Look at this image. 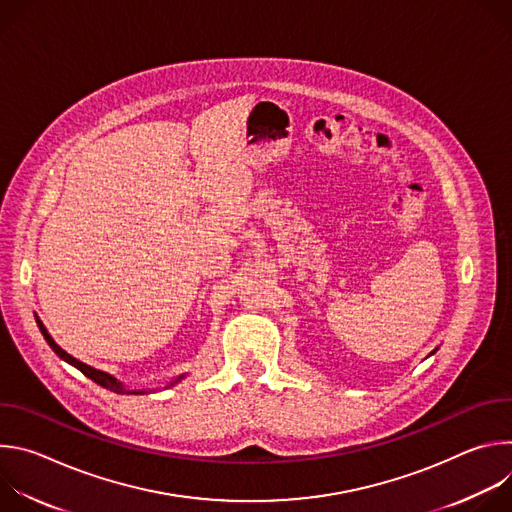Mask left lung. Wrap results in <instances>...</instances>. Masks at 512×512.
<instances>
[{
  "instance_id": "left-lung-1",
  "label": "left lung",
  "mask_w": 512,
  "mask_h": 512,
  "mask_svg": "<svg viewBox=\"0 0 512 512\" xmlns=\"http://www.w3.org/2000/svg\"><path fill=\"white\" fill-rule=\"evenodd\" d=\"M435 350H437V348H435ZM435 350H431V354H433V352H435ZM431 354H429V356H431Z\"/></svg>"
}]
</instances>
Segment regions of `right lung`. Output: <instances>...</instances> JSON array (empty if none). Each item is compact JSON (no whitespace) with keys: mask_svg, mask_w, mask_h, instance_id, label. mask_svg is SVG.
Wrapping results in <instances>:
<instances>
[{"mask_svg":"<svg viewBox=\"0 0 512 512\" xmlns=\"http://www.w3.org/2000/svg\"><path fill=\"white\" fill-rule=\"evenodd\" d=\"M36 322H38V328H40V332L44 334V338H46V342H48V346L64 360V362H68V364H72V367L75 369H79L85 377H89L91 381H95L97 385H101V387H105V389H109V391H113V393H119V395H145V393H152V391H158V389H127L121 381H117L113 375H109V373H105V371H99V369H93V367H89V364H85V362H81V360H77L75 356H70L66 350H62L56 342H54V338L48 334V330H46V326L42 324V320L36 316ZM182 379H186V375H180V377H176L174 381H170L164 389H170V387H174V385H178Z\"/></svg>","mask_w":512,"mask_h":512,"instance_id":"obj_1","label":"right lung"}]
</instances>
